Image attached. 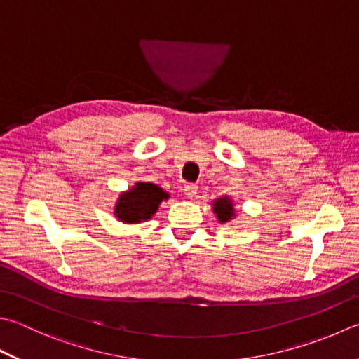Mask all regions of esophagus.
Here are the masks:
<instances>
[{
  "instance_id": "esophagus-1",
  "label": "esophagus",
  "mask_w": 359,
  "mask_h": 359,
  "mask_svg": "<svg viewBox=\"0 0 359 359\" xmlns=\"http://www.w3.org/2000/svg\"><path fill=\"white\" fill-rule=\"evenodd\" d=\"M184 193L188 199H196L198 198V185L194 184H187L184 188Z\"/></svg>"
}]
</instances>
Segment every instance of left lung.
Wrapping results in <instances>:
<instances>
[{"label": "left lung", "mask_w": 359, "mask_h": 359, "mask_svg": "<svg viewBox=\"0 0 359 359\" xmlns=\"http://www.w3.org/2000/svg\"><path fill=\"white\" fill-rule=\"evenodd\" d=\"M212 210L219 224H227L233 221L236 217L235 212V202L230 196H222V198H216L212 202Z\"/></svg>", "instance_id": "1"}]
</instances>
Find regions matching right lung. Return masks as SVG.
I'll return each mask as SVG.
<instances>
[{"label":"right lung","mask_w":359,"mask_h":359,"mask_svg":"<svg viewBox=\"0 0 359 359\" xmlns=\"http://www.w3.org/2000/svg\"><path fill=\"white\" fill-rule=\"evenodd\" d=\"M170 199V193L151 182H137L118 196L114 215L124 224H140L149 221L157 213L160 203Z\"/></svg>","instance_id":"right-lung-1"}]
</instances>
